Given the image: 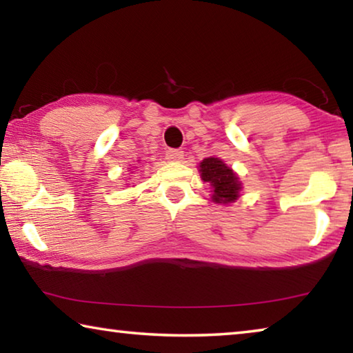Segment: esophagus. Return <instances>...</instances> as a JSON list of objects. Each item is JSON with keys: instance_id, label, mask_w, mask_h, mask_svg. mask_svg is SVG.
Masks as SVG:
<instances>
[{"instance_id": "1", "label": "esophagus", "mask_w": 353, "mask_h": 353, "mask_svg": "<svg viewBox=\"0 0 353 353\" xmlns=\"http://www.w3.org/2000/svg\"><path fill=\"white\" fill-rule=\"evenodd\" d=\"M166 159L171 160V162H181L183 159V151H181V149H168L166 151Z\"/></svg>"}]
</instances>
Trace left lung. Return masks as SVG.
<instances>
[{"instance_id": "1", "label": "left lung", "mask_w": 353, "mask_h": 353, "mask_svg": "<svg viewBox=\"0 0 353 353\" xmlns=\"http://www.w3.org/2000/svg\"><path fill=\"white\" fill-rule=\"evenodd\" d=\"M201 177L212 187V199L218 204H229L238 198L241 183L223 160L218 157L204 159L199 165Z\"/></svg>"}]
</instances>
